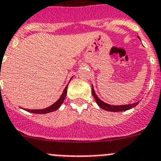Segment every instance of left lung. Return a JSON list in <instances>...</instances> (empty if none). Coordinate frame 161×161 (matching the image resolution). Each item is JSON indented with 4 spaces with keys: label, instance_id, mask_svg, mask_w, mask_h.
<instances>
[{
    "label": "left lung",
    "instance_id": "1",
    "mask_svg": "<svg viewBox=\"0 0 161 161\" xmlns=\"http://www.w3.org/2000/svg\"><path fill=\"white\" fill-rule=\"evenodd\" d=\"M137 37L140 38L139 36H137ZM91 90H92V95H93L94 98H95V102L97 103V104H98L99 108L105 110V111H112V112H117V111H127V110L131 109L132 108H135V107H136V105H138V103H140V102H136L131 104H126V105H111V104H108L107 103L103 102V100H101L100 98L97 96V95L95 94V90H94L93 85H91Z\"/></svg>",
    "mask_w": 161,
    "mask_h": 161
}]
</instances>
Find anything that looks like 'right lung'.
<instances>
[{
  "instance_id": "1",
  "label": "right lung",
  "mask_w": 161,
  "mask_h": 161,
  "mask_svg": "<svg viewBox=\"0 0 161 161\" xmlns=\"http://www.w3.org/2000/svg\"><path fill=\"white\" fill-rule=\"evenodd\" d=\"M73 78V77H72ZM72 78L70 79V80L72 79ZM69 84V83H68ZM68 84L66 85V86L65 87V89L63 90V94L61 95L60 98L58 99L57 101H56L54 103L52 104L51 106H50V107H48V108H44V109H32V110H30V109H25V108H22V109L25 110L26 111H28V112H30V113H34V114H47V113H50V112H53V111H56V110L58 109L59 108L61 107V105L63 104V103L64 102V99L65 98H66V93H67V87H68Z\"/></svg>"
}]
</instances>
